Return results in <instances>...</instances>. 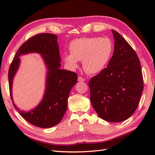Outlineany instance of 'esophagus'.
Masks as SVG:
<instances>
[{
	"label": "esophagus",
	"instance_id": "34e87169",
	"mask_svg": "<svg viewBox=\"0 0 155 155\" xmlns=\"http://www.w3.org/2000/svg\"><path fill=\"white\" fill-rule=\"evenodd\" d=\"M78 81H79V82H82V81H85V79H84L83 78H81V76H78Z\"/></svg>",
	"mask_w": 155,
	"mask_h": 155
}]
</instances>
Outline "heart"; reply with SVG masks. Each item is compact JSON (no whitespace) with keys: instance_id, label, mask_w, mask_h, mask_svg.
Listing matches in <instances>:
<instances>
[{"instance_id":"heart-1","label":"heart","mask_w":155,"mask_h":155,"mask_svg":"<svg viewBox=\"0 0 155 155\" xmlns=\"http://www.w3.org/2000/svg\"><path fill=\"white\" fill-rule=\"evenodd\" d=\"M70 53L63 55V60L70 69L78 67L83 60V68L89 74H97L109 64L114 52V45L107 37H93L76 39L69 45Z\"/></svg>"}]
</instances>
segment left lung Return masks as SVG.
Returning <instances> with one entry per match:
<instances>
[{"instance_id": "left-lung-1", "label": "left lung", "mask_w": 155, "mask_h": 155, "mask_svg": "<svg viewBox=\"0 0 155 155\" xmlns=\"http://www.w3.org/2000/svg\"><path fill=\"white\" fill-rule=\"evenodd\" d=\"M113 55L107 67L88 82L91 101L100 118L121 122L133 114L143 88L140 62L130 45L115 30Z\"/></svg>"}]
</instances>
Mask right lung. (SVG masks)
Instances as JSON below:
<instances>
[{"instance_id": "1", "label": "right lung", "mask_w": 155, "mask_h": 155, "mask_svg": "<svg viewBox=\"0 0 155 155\" xmlns=\"http://www.w3.org/2000/svg\"><path fill=\"white\" fill-rule=\"evenodd\" d=\"M30 53L41 55L48 71L43 99L34 109L26 112L21 111L14 104L12 85L14 76L20 65L19 57ZM60 62L57 35L40 34L31 37L21 45L9 68V87L13 105L23 118L38 127L50 128L61 121L67 109L70 91L77 83V74L60 69Z\"/></svg>"}]
</instances>
